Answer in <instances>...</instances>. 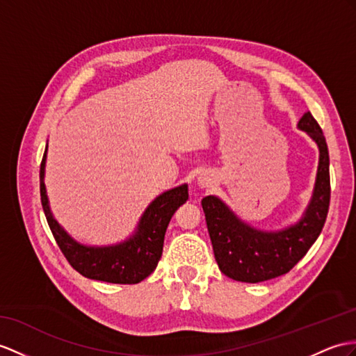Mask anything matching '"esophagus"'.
Here are the masks:
<instances>
[{
    "label": "esophagus",
    "instance_id": "34e87169",
    "mask_svg": "<svg viewBox=\"0 0 356 356\" xmlns=\"http://www.w3.org/2000/svg\"><path fill=\"white\" fill-rule=\"evenodd\" d=\"M199 184H201L202 187H211L213 178L208 177V173H204V175L199 177Z\"/></svg>",
    "mask_w": 356,
    "mask_h": 356
}]
</instances>
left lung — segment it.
I'll use <instances>...</instances> for the list:
<instances>
[{
  "instance_id": "left-lung-1",
  "label": "left lung",
  "mask_w": 356,
  "mask_h": 356,
  "mask_svg": "<svg viewBox=\"0 0 356 356\" xmlns=\"http://www.w3.org/2000/svg\"><path fill=\"white\" fill-rule=\"evenodd\" d=\"M298 127L317 143L320 160L313 199L296 225L282 231H258L241 222L220 199H202L214 258L220 272L231 280L255 284L289 273L322 232L331 201L326 138L309 111L302 116Z\"/></svg>"
}]
</instances>
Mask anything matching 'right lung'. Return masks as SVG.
Listing matches in <instances>:
<instances>
[{"label":"right lung","mask_w":356,"mask_h":356,"mask_svg":"<svg viewBox=\"0 0 356 356\" xmlns=\"http://www.w3.org/2000/svg\"><path fill=\"white\" fill-rule=\"evenodd\" d=\"M45 157L47 149L40 163V201L49 229L67 263L86 278L104 282L137 284L148 278L161 258L164 234L173 213L188 199L187 186L172 188L152 201L142 216L137 232L124 243L107 248H88L69 237L49 211L43 183Z\"/></svg>","instance_id":"right-lung-1"}]
</instances>
